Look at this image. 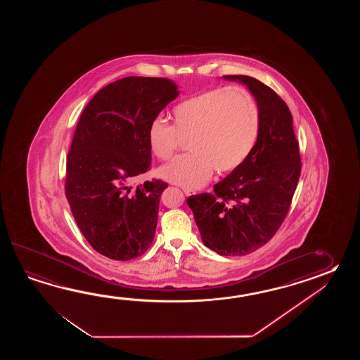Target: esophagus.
<instances>
[{
  "label": "esophagus",
  "instance_id": "obj_1",
  "mask_svg": "<svg viewBox=\"0 0 360 360\" xmlns=\"http://www.w3.org/2000/svg\"><path fill=\"white\" fill-rule=\"evenodd\" d=\"M184 193H185V195H193V194H195V191H191V189H184Z\"/></svg>",
  "mask_w": 360,
  "mask_h": 360
}]
</instances>
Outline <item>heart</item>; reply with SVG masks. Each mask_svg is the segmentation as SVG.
Listing matches in <instances>:
<instances>
[{"instance_id":"1","label":"heart","mask_w":360,"mask_h":360,"mask_svg":"<svg viewBox=\"0 0 360 360\" xmlns=\"http://www.w3.org/2000/svg\"><path fill=\"white\" fill-rule=\"evenodd\" d=\"M174 126L155 118L148 127V144L162 161L171 158L180 138L189 139V154L162 166L160 176L185 189H199L214 169L228 174L252 154L261 130L260 105L240 86L214 87L193 94L172 109Z\"/></svg>"}]
</instances>
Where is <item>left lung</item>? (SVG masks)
I'll list each match as a JSON object with an SVG mask.
<instances>
[{
  "label": "left lung",
  "instance_id": "left-lung-1",
  "mask_svg": "<svg viewBox=\"0 0 360 360\" xmlns=\"http://www.w3.org/2000/svg\"><path fill=\"white\" fill-rule=\"evenodd\" d=\"M247 84L260 105L259 141L250 158L214 186L186 199L203 243L221 256H243L276 236L290 211L301 174L292 115L273 89L248 76H224Z\"/></svg>",
  "mask_w": 360,
  "mask_h": 360
}]
</instances>
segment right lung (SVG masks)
<instances>
[{
  "instance_id": "right-lung-1",
  "label": "right lung",
  "mask_w": 360,
  "mask_h": 360,
  "mask_svg": "<svg viewBox=\"0 0 360 360\" xmlns=\"http://www.w3.org/2000/svg\"><path fill=\"white\" fill-rule=\"evenodd\" d=\"M177 95L166 78L126 77L96 92L77 123L65 195L86 240L112 260H132L153 242L169 185L155 179L136 188L130 183L150 169L148 127Z\"/></svg>"
}]
</instances>
